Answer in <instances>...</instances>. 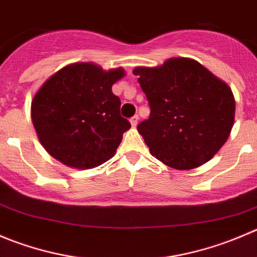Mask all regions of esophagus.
Wrapping results in <instances>:
<instances>
[{"instance_id": "esophagus-1", "label": "esophagus", "mask_w": 257, "mask_h": 257, "mask_svg": "<svg viewBox=\"0 0 257 257\" xmlns=\"http://www.w3.org/2000/svg\"><path fill=\"white\" fill-rule=\"evenodd\" d=\"M138 120H139V116L138 115H134L131 118V124L132 126H137V124H138Z\"/></svg>"}]
</instances>
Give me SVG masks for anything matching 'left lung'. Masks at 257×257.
Instances as JSON below:
<instances>
[{"label": "left lung", "mask_w": 257, "mask_h": 257, "mask_svg": "<svg viewBox=\"0 0 257 257\" xmlns=\"http://www.w3.org/2000/svg\"><path fill=\"white\" fill-rule=\"evenodd\" d=\"M133 74L151 109L137 129L152 156L181 171L210 161L233 125L235 99L227 84L186 57Z\"/></svg>", "instance_id": "obj_1"}]
</instances>
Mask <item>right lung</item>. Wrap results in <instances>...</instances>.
I'll return each mask as SVG.
<instances>
[{
	"mask_svg": "<svg viewBox=\"0 0 257 257\" xmlns=\"http://www.w3.org/2000/svg\"><path fill=\"white\" fill-rule=\"evenodd\" d=\"M121 68L104 71L88 62L62 68L41 86L31 104L40 142L55 159L88 169L110 159L131 123L120 115L111 85Z\"/></svg>",
	"mask_w": 257,
	"mask_h": 257,
	"instance_id": "1",
	"label": "right lung"
}]
</instances>
